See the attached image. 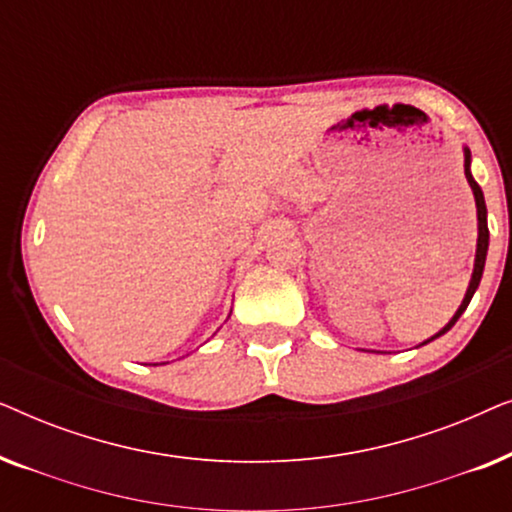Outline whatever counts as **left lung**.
I'll return each mask as SVG.
<instances>
[{
    "mask_svg": "<svg viewBox=\"0 0 512 512\" xmlns=\"http://www.w3.org/2000/svg\"><path fill=\"white\" fill-rule=\"evenodd\" d=\"M464 174H466V181H468V186H471V191H473V198H475V209H478V249H475V263H473V275H471V282H468V289H466V296H464V300H461V305H459V310L454 312V317L447 321V324L440 328V331L433 335V338H429V340H424L422 345H426V342H431V340H436V338H440V335H445L447 331H450V328L457 324V319L461 317V314L466 312V307H468V303H471V298H473V293H475V289H478L480 286V279H482V270H485V261H487V249H489V228H487V207H485V195H482V188L478 186V181L473 179V174H471V151L466 149L464 146ZM419 345V347H422Z\"/></svg>",
    "mask_w": 512,
    "mask_h": 512,
    "instance_id": "obj_1",
    "label": "left lung"
}]
</instances>
